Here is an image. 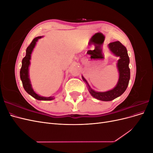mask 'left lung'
<instances>
[{"label":"left lung","mask_w":153,"mask_h":153,"mask_svg":"<svg viewBox=\"0 0 153 153\" xmlns=\"http://www.w3.org/2000/svg\"><path fill=\"white\" fill-rule=\"evenodd\" d=\"M110 52L115 56L119 57L117 61V68L119 73V77L117 84L114 89L106 92H97L92 89L87 82L82 76V79L86 82L90 94L97 100L108 101L115 99L122 95L127 89L130 79V69L129 68V58L126 48L119 41L110 43L108 45Z\"/></svg>","instance_id":"obj_1"}]
</instances>
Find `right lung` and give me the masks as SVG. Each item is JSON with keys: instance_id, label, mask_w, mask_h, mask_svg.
<instances>
[{"instance_id": "obj_1", "label": "right lung", "mask_w": 153, "mask_h": 153, "mask_svg": "<svg viewBox=\"0 0 153 153\" xmlns=\"http://www.w3.org/2000/svg\"><path fill=\"white\" fill-rule=\"evenodd\" d=\"M43 36H38L35 38L30 45L27 48L26 50V55L25 57L22 59V68L20 69V78L22 82V84L23 86H24V89L25 91L32 96L33 98H36L38 100H45V101H50V100H52L54 99L53 96H50V97H43V96H41L38 95V94H36V92L34 91L33 89H32L31 84H30V81L29 79V67L30 65V57H31V54L32 51H33V49L34 48L36 42L38 41V40L40 38H42Z\"/></svg>"}]
</instances>
